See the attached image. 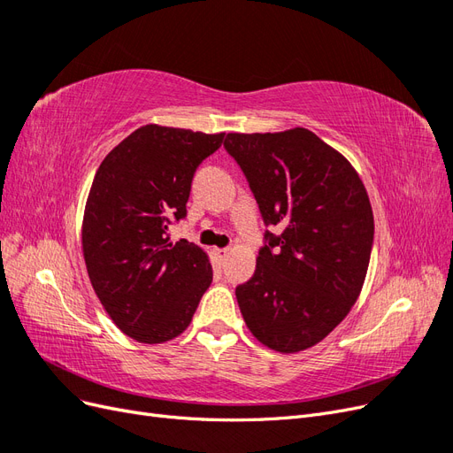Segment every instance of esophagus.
I'll list each match as a JSON object with an SVG mask.
<instances>
[{
	"instance_id": "obj_1",
	"label": "esophagus",
	"mask_w": 453,
	"mask_h": 453,
	"mask_svg": "<svg viewBox=\"0 0 453 453\" xmlns=\"http://www.w3.org/2000/svg\"><path fill=\"white\" fill-rule=\"evenodd\" d=\"M213 255H215L219 260H225V258L228 257V250H219V248H215V250H213Z\"/></svg>"
}]
</instances>
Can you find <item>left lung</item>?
I'll return each instance as SVG.
<instances>
[{
  "mask_svg": "<svg viewBox=\"0 0 453 453\" xmlns=\"http://www.w3.org/2000/svg\"><path fill=\"white\" fill-rule=\"evenodd\" d=\"M266 226L253 278L236 287L251 334L280 353L321 342L359 298L374 215L359 173L306 128L226 134Z\"/></svg>",
  "mask_w": 453,
  "mask_h": 453,
  "instance_id": "8db88e82",
  "label": "left lung"
}]
</instances>
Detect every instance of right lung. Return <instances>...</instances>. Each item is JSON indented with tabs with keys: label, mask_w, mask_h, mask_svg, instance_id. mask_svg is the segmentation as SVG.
<instances>
[{
	"label": "right lung",
	"mask_w": 453,
	"mask_h": 453,
	"mask_svg": "<svg viewBox=\"0 0 453 453\" xmlns=\"http://www.w3.org/2000/svg\"><path fill=\"white\" fill-rule=\"evenodd\" d=\"M223 140V132L145 125L94 175L81 232L87 272L109 318L142 344L180 336L213 280L208 255L170 242L168 226L187 215L195 172Z\"/></svg>",
	"instance_id": "obj_1"
}]
</instances>
